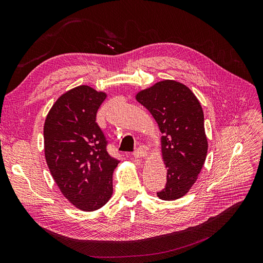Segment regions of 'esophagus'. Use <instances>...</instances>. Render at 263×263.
<instances>
[{
	"label": "esophagus",
	"mask_w": 263,
	"mask_h": 263,
	"mask_svg": "<svg viewBox=\"0 0 263 263\" xmlns=\"http://www.w3.org/2000/svg\"><path fill=\"white\" fill-rule=\"evenodd\" d=\"M133 156H134V158H137V159H142V158L147 156V152L145 151L144 148L140 147V148H138L137 151L133 153Z\"/></svg>",
	"instance_id": "1"
}]
</instances>
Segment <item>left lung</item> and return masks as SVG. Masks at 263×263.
Returning <instances> with one entry per match:
<instances>
[{"instance_id":"8db88e82","label":"left lung","mask_w":263,"mask_h":263,"mask_svg":"<svg viewBox=\"0 0 263 263\" xmlns=\"http://www.w3.org/2000/svg\"><path fill=\"white\" fill-rule=\"evenodd\" d=\"M135 99L148 109L163 134L161 153L167 184L157 196L162 200L179 199L196 182L207 156L201 105L186 85L174 80L155 83Z\"/></svg>"}]
</instances>
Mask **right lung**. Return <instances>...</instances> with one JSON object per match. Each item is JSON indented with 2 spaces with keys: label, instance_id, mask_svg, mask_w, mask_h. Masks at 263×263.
Instances as JSON below:
<instances>
[{
  "label": "right lung",
  "instance_id": "1",
  "mask_svg": "<svg viewBox=\"0 0 263 263\" xmlns=\"http://www.w3.org/2000/svg\"><path fill=\"white\" fill-rule=\"evenodd\" d=\"M106 96L89 85L77 86L58 97L44 122L47 167L63 195L82 211L100 209L110 199L119 163L107 153L95 121Z\"/></svg>",
  "mask_w": 263,
  "mask_h": 263
}]
</instances>
